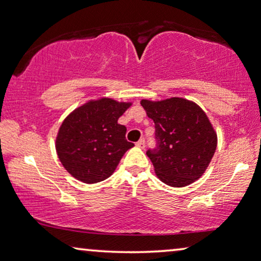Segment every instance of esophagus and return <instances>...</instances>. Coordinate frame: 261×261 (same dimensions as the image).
<instances>
[{
    "label": "esophagus",
    "instance_id": "34e87169",
    "mask_svg": "<svg viewBox=\"0 0 261 261\" xmlns=\"http://www.w3.org/2000/svg\"><path fill=\"white\" fill-rule=\"evenodd\" d=\"M136 145H137L138 148H144V147H145V141H144V138H141V140L138 141L137 143H136Z\"/></svg>",
    "mask_w": 261,
    "mask_h": 261
}]
</instances>
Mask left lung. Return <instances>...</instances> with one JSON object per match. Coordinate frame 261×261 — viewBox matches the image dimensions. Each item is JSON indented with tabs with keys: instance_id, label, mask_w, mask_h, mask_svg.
Masks as SVG:
<instances>
[{
	"instance_id": "obj_1",
	"label": "left lung",
	"mask_w": 261,
	"mask_h": 261,
	"mask_svg": "<svg viewBox=\"0 0 261 261\" xmlns=\"http://www.w3.org/2000/svg\"><path fill=\"white\" fill-rule=\"evenodd\" d=\"M141 105L155 123L156 148L149 149L147 155L158 178L173 187L199 179L217 147V134L205 112L182 98L143 99Z\"/></svg>"
}]
</instances>
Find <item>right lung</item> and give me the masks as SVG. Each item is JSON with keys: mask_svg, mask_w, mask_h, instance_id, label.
<instances>
[{"mask_svg": "<svg viewBox=\"0 0 261 261\" xmlns=\"http://www.w3.org/2000/svg\"><path fill=\"white\" fill-rule=\"evenodd\" d=\"M130 106L131 102L110 98L90 100L63 120L56 138V150L75 179L95 184L116 171L123 155L134 147L125 138L126 127L118 124Z\"/></svg>", "mask_w": 261, "mask_h": 261, "instance_id": "obj_1", "label": "right lung"}]
</instances>
